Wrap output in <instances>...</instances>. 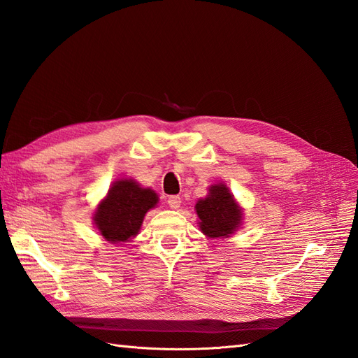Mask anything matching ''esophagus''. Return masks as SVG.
Returning <instances> with one entry per match:
<instances>
[{"label": "esophagus", "mask_w": 358, "mask_h": 358, "mask_svg": "<svg viewBox=\"0 0 358 358\" xmlns=\"http://www.w3.org/2000/svg\"><path fill=\"white\" fill-rule=\"evenodd\" d=\"M167 204L171 209H179L180 208V197L179 196H170L167 199Z\"/></svg>", "instance_id": "esophagus-1"}]
</instances>
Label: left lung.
Masks as SVG:
<instances>
[{
    "mask_svg": "<svg viewBox=\"0 0 358 358\" xmlns=\"http://www.w3.org/2000/svg\"><path fill=\"white\" fill-rule=\"evenodd\" d=\"M196 210L200 229L209 237H227L236 231L242 221V210L225 185H213L209 196L199 200Z\"/></svg>",
    "mask_w": 358,
    "mask_h": 358,
    "instance_id": "obj_1",
    "label": "left lung"
}]
</instances>
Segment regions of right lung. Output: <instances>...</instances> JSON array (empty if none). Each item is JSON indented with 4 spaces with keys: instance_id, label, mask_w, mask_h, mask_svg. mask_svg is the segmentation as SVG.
Returning a JSON list of instances; mask_svg holds the SVG:
<instances>
[{
    "instance_id": "obj_1",
    "label": "right lung",
    "mask_w": 358,
    "mask_h": 358,
    "mask_svg": "<svg viewBox=\"0 0 358 358\" xmlns=\"http://www.w3.org/2000/svg\"><path fill=\"white\" fill-rule=\"evenodd\" d=\"M158 203L152 189L140 188L131 179L116 180L95 212L94 221L106 241L127 242L134 237L145 215Z\"/></svg>"
}]
</instances>
